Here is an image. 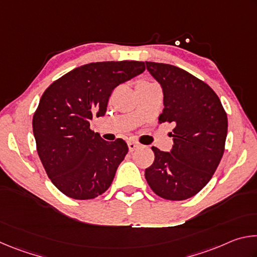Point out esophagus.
Masks as SVG:
<instances>
[{
    "label": "esophagus",
    "mask_w": 257,
    "mask_h": 257,
    "mask_svg": "<svg viewBox=\"0 0 257 257\" xmlns=\"http://www.w3.org/2000/svg\"><path fill=\"white\" fill-rule=\"evenodd\" d=\"M128 147H129L130 152H134L135 150L137 149V147H139V145L137 144L136 142H128Z\"/></svg>",
    "instance_id": "34e87169"
}]
</instances>
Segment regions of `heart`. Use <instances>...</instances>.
I'll return each mask as SVG.
<instances>
[{
    "label": "heart",
    "instance_id": "1",
    "mask_svg": "<svg viewBox=\"0 0 257 257\" xmlns=\"http://www.w3.org/2000/svg\"><path fill=\"white\" fill-rule=\"evenodd\" d=\"M151 82H149V81H145V80H142V81H139L138 84H137V87H141V86H145V85H150Z\"/></svg>",
    "mask_w": 257,
    "mask_h": 257
}]
</instances>
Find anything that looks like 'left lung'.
Wrapping results in <instances>:
<instances>
[{"mask_svg": "<svg viewBox=\"0 0 257 257\" xmlns=\"http://www.w3.org/2000/svg\"><path fill=\"white\" fill-rule=\"evenodd\" d=\"M163 90L160 122L175 124L170 152L152 147L155 159L145 170L156 195L184 201L201 191L222 159L228 132L227 113L210 86L182 69L146 62Z\"/></svg>", "mask_w": 257, "mask_h": 257, "instance_id": "obj_1", "label": "left lung"}]
</instances>
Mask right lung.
I'll return each instance as SVG.
<instances>
[{"label":"right lung","mask_w":257,"mask_h":257,"mask_svg":"<svg viewBox=\"0 0 257 257\" xmlns=\"http://www.w3.org/2000/svg\"><path fill=\"white\" fill-rule=\"evenodd\" d=\"M144 70L141 61L84 64L42 95L33 118L37 153L51 181L68 197L92 199L111 186L128 146L121 138L104 141L89 121L105 114L116 86Z\"/></svg>","instance_id":"1"}]
</instances>
